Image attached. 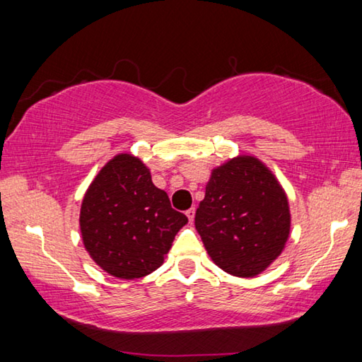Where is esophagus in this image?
Returning <instances> with one entry per match:
<instances>
[{"instance_id": "esophagus-1", "label": "esophagus", "mask_w": 362, "mask_h": 362, "mask_svg": "<svg viewBox=\"0 0 362 362\" xmlns=\"http://www.w3.org/2000/svg\"><path fill=\"white\" fill-rule=\"evenodd\" d=\"M185 214H187V217H188L189 222H193V218H194V207H192V209H188Z\"/></svg>"}]
</instances>
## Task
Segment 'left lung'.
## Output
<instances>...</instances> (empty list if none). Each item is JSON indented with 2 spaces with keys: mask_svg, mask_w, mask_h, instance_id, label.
Listing matches in <instances>:
<instances>
[{
  "mask_svg": "<svg viewBox=\"0 0 362 362\" xmlns=\"http://www.w3.org/2000/svg\"><path fill=\"white\" fill-rule=\"evenodd\" d=\"M194 226L218 268L254 278L284 250L291 233L289 201L260 159L240 155L212 169Z\"/></svg>",
  "mask_w": 362,
  "mask_h": 362,
  "instance_id": "8db88e82",
  "label": "left lung"
}]
</instances>
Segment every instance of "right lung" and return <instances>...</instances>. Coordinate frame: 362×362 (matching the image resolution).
<instances>
[{"label": "right lung", "instance_id": "add662e5", "mask_svg": "<svg viewBox=\"0 0 362 362\" xmlns=\"http://www.w3.org/2000/svg\"><path fill=\"white\" fill-rule=\"evenodd\" d=\"M187 216L170 207L150 169L129 153L103 166L79 212L83 244L103 272L119 279L144 278L163 265Z\"/></svg>", "mask_w": 362, "mask_h": 362}]
</instances>
